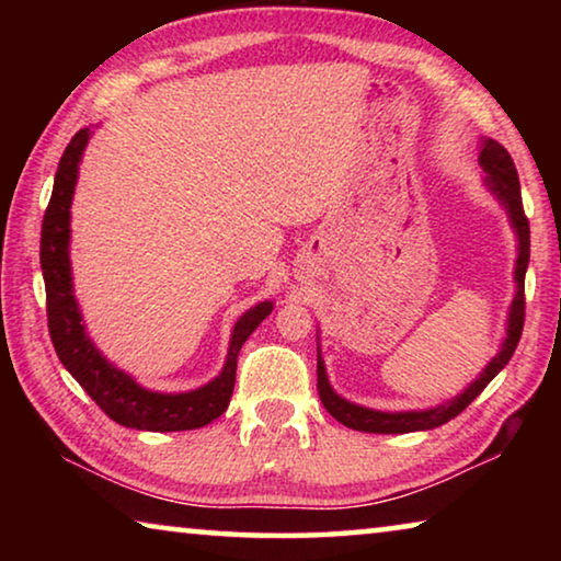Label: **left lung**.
<instances>
[{"instance_id":"1","label":"left lung","mask_w":561,"mask_h":561,"mask_svg":"<svg viewBox=\"0 0 561 561\" xmlns=\"http://www.w3.org/2000/svg\"><path fill=\"white\" fill-rule=\"evenodd\" d=\"M480 165L488 170V183L492 187V193H495L500 201L507 205L512 225H515L517 237H519V257H517V270H515L517 294H515V301H512V309H510V329H507L505 344H502L500 354L485 366V371L480 374L478 381H474L470 388H465V393L453 398L450 403L431 408V411H415V413L413 411L411 413L368 411V408H360V405L344 401V398H339L334 391H331L329 378L324 371V360H321V356H319L317 376H319L321 403H324L327 411L334 415L339 423H344L351 431L413 433V431L438 428V425L448 423L450 417L460 415L465 408L474 401V398L485 391V386L502 371V368L507 366V360L512 358V354H515L519 336H522V327H525V272H527V262H529V220L525 215V205H522L517 168H515V163H512V156L497 144V140L488 138L485 144H482Z\"/></svg>"}]
</instances>
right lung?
<instances>
[{
	"instance_id": "add662e5",
	"label": "right lung",
	"mask_w": 561,
	"mask_h": 561,
	"mask_svg": "<svg viewBox=\"0 0 561 561\" xmlns=\"http://www.w3.org/2000/svg\"><path fill=\"white\" fill-rule=\"evenodd\" d=\"M89 144V128H81L69 140L59 160L54 178L51 201L46 205L42 222V272L46 287V319H49V336L79 386L87 391L111 421L136 431H195L203 428L230 405L234 388L237 356L240 348L260 327V321L272 311V301H262L237 321L230 341V354L222 374L197 391L190 393H153L140 388L130 376L113 368L99 348L91 344L81 324L79 307L71 291V264H69V207L73 197L76 173L83 148Z\"/></svg>"
}]
</instances>
